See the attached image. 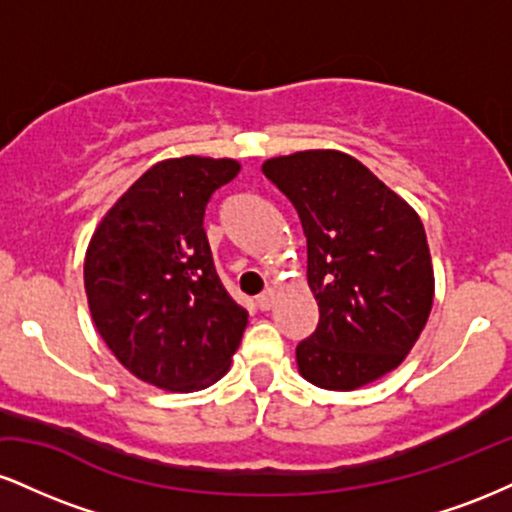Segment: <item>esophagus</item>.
<instances>
[{"mask_svg":"<svg viewBox=\"0 0 512 512\" xmlns=\"http://www.w3.org/2000/svg\"><path fill=\"white\" fill-rule=\"evenodd\" d=\"M274 305V291L272 289H267L264 293H260V296H257V308L260 310H269Z\"/></svg>","mask_w":512,"mask_h":512,"instance_id":"34e87169","label":"esophagus"}]
</instances>
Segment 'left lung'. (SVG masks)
<instances>
[{
  "mask_svg": "<svg viewBox=\"0 0 512 512\" xmlns=\"http://www.w3.org/2000/svg\"><path fill=\"white\" fill-rule=\"evenodd\" d=\"M308 240L320 322L296 346L298 373L349 392L407 358L433 308V264L419 214L354 156L296 151L262 163Z\"/></svg>",
  "mask_w": 512,
  "mask_h": 512,
  "instance_id": "1",
  "label": "left lung"
}]
</instances>
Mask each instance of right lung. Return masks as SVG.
Returning a JSON list of instances; mask_svg holds the SVG:
<instances>
[{
  "label": "right lung",
  "instance_id": "obj_1",
  "mask_svg": "<svg viewBox=\"0 0 512 512\" xmlns=\"http://www.w3.org/2000/svg\"><path fill=\"white\" fill-rule=\"evenodd\" d=\"M240 173L233 158L151 166L93 231L84 286L93 325L134 378L170 392L214 385L231 368L248 310L223 289L204 209Z\"/></svg>",
  "mask_w": 512,
  "mask_h": 512
}]
</instances>
